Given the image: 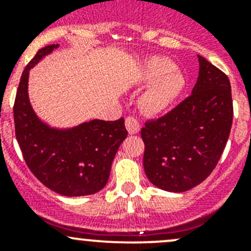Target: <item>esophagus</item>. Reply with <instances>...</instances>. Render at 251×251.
Listing matches in <instances>:
<instances>
[{"label":"esophagus","instance_id":"1","mask_svg":"<svg viewBox=\"0 0 251 251\" xmlns=\"http://www.w3.org/2000/svg\"><path fill=\"white\" fill-rule=\"evenodd\" d=\"M125 126L126 128H127L130 135H136V133L140 132L141 130V124L138 123L137 119L133 118V116H128V118H126Z\"/></svg>","mask_w":251,"mask_h":251}]
</instances>
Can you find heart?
<instances>
[{"label":"heart","instance_id":"heart-1","mask_svg":"<svg viewBox=\"0 0 251 251\" xmlns=\"http://www.w3.org/2000/svg\"><path fill=\"white\" fill-rule=\"evenodd\" d=\"M137 82L149 86L141 96L140 103L144 110L151 115L164 113L176 102L187 85L186 76L170 59L164 57H151L144 60Z\"/></svg>","mask_w":251,"mask_h":251}]
</instances>
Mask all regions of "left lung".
I'll return each mask as SVG.
<instances>
[{
  "label": "left lung",
  "mask_w": 251,
  "mask_h": 251,
  "mask_svg": "<svg viewBox=\"0 0 251 251\" xmlns=\"http://www.w3.org/2000/svg\"><path fill=\"white\" fill-rule=\"evenodd\" d=\"M198 60L192 95L141 131L144 173L154 186L174 193L192 189L212 173L231 132L228 77L201 55Z\"/></svg>",
  "instance_id": "left-lung-1"
}]
</instances>
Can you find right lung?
I'll list each match as a JSON object with an SVG mask.
<instances>
[{
  "label": "right lung",
  "instance_id": "1",
  "mask_svg": "<svg viewBox=\"0 0 251 251\" xmlns=\"http://www.w3.org/2000/svg\"><path fill=\"white\" fill-rule=\"evenodd\" d=\"M58 47L41 48L23 72L13 108L16 137L26 165L47 188L65 197L90 196L107 184L127 131L123 118L54 127L37 116L27 91L30 69Z\"/></svg>",
  "mask_w": 251,
  "mask_h": 251
}]
</instances>
